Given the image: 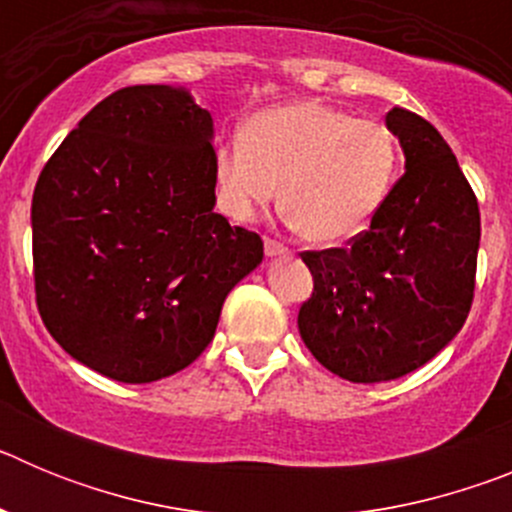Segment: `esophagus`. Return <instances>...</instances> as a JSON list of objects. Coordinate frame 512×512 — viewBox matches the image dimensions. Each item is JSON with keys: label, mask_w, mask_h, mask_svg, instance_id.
Wrapping results in <instances>:
<instances>
[{"label": "esophagus", "mask_w": 512, "mask_h": 512, "mask_svg": "<svg viewBox=\"0 0 512 512\" xmlns=\"http://www.w3.org/2000/svg\"><path fill=\"white\" fill-rule=\"evenodd\" d=\"M264 253L269 256V259H277V256H289V248H284L279 241H271V238H266Z\"/></svg>", "instance_id": "esophagus-1"}]
</instances>
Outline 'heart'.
Returning a JSON list of instances; mask_svg holds the SVG:
<instances>
[{
  "instance_id": "obj_1",
  "label": "heart",
  "mask_w": 512,
  "mask_h": 512,
  "mask_svg": "<svg viewBox=\"0 0 512 512\" xmlns=\"http://www.w3.org/2000/svg\"><path fill=\"white\" fill-rule=\"evenodd\" d=\"M400 146L384 122L295 99L256 112L241 140L215 156L220 202L235 220L274 205L312 246L336 248L359 238L390 200Z\"/></svg>"
}]
</instances>
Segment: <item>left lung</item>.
Listing matches in <instances>:
<instances>
[{
    "mask_svg": "<svg viewBox=\"0 0 512 512\" xmlns=\"http://www.w3.org/2000/svg\"><path fill=\"white\" fill-rule=\"evenodd\" d=\"M405 174L348 248L307 251L312 297L297 328L310 354L359 384L405 377L449 346L469 315L479 207L449 143L402 107L384 115Z\"/></svg>",
    "mask_w": 512,
    "mask_h": 512,
    "instance_id": "obj_1",
    "label": "left lung"
}]
</instances>
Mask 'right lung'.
Masks as SVG:
<instances>
[{
	"mask_svg": "<svg viewBox=\"0 0 512 512\" xmlns=\"http://www.w3.org/2000/svg\"><path fill=\"white\" fill-rule=\"evenodd\" d=\"M215 125L192 92L128 87L81 117L33 194L45 328L104 377L146 384L192 364L235 284L264 259L215 212Z\"/></svg>",
	"mask_w": 512,
	"mask_h": 512,
	"instance_id": "1",
	"label": "right lung"
}]
</instances>
